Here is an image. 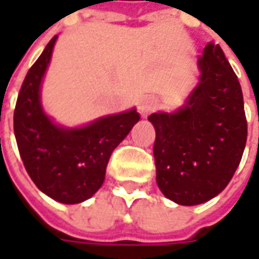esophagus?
Here are the masks:
<instances>
[{
  "label": "esophagus",
  "mask_w": 259,
  "mask_h": 259,
  "mask_svg": "<svg viewBox=\"0 0 259 259\" xmlns=\"http://www.w3.org/2000/svg\"><path fill=\"white\" fill-rule=\"evenodd\" d=\"M158 106V101L153 98V96H144L140 99L138 102V112L143 115V116H147L148 114L154 112Z\"/></svg>",
  "instance_id": "34e87169"
}]
</instances>
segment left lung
Masks as SVG:
<instances>
[{
  "label": "left lung",
  "mask_w": 259,
  "mask_h": 259,
  "mask_svg": "<svg viewBox=\"0 0 259 259\" xmlns=\"http://www.w3.org/2000/svg\"><path fill=\"white\" fill-rule=\"evenodd\" d=\"M200 82L174 114H151L157 184L183 206L210 200L228 186L244 154L248 124L244 96L219 45L199 57Z\"/></svg>",
  "instance_id": "left-lung-1"
}]
</instances>
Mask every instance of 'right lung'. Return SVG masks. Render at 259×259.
<instances>
[{
    "label": "right lung",
    "mask_w": 259,
    "mask_h": 259,
    "mask_svg": "<svg viewBox=\"0 0 259 259\" xmlns=\"http://www.w3.org/2000/svg\"><path fill=\"white\" fill-rule=\"evenodd\" d=\"M56 38L49 41L25 75L15 104L14 134L35 186L60 203L75 204L99 190L109 157L140 121V114L131 109L70 130L53 124L40 104V85Z\"/></svg>",
    "instance_id": "right-lung-1"
}]
</instances>
